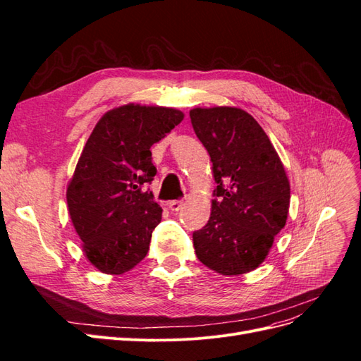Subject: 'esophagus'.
<instances>
[{"instance_id":"34e87169","label":"esophagus","mask_w":361,"mask_h":361,"mask_svg":"<svg viewBox=\"0 0 361 361\" xmlns=\"http://www.w3.org/2000/svg\"><path fill=\"white\" fill-rule=\"evenodd\" d=\"M182 206H183V200H171V202L169 203V207H170V209H171L173 212L180 211Z\"/></svg>"}]
</instances>
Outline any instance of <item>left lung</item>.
<instances>
[{"instance_id": "8db88e82", "label": "left lung", "mask_w": 361, "mask_h": 361, "mask_svg": "<svg viewBox=\"0 0 361 361\" xmlns=\"http://www.w3.org/2000/svg\"><path fill=\"white\" fill-rule=\"evenodd\" d=\"M216 182L209 221L192 233L195 255L223 276L245 274L268 256L286 224L290 187L265 130L241 108L190 111Z\"/></svg>"}]
</instances>
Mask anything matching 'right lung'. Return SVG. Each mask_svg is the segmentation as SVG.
<instances>
[{
    "instance_id": "add662e5",
    "label": "right lung",
    "mask_w": 361,
    "mask_h": 361,
    "mask_svg": "<svg viewBox=\"0 0 361 361\" xmlns=\"http://www.w3.org/2000/svg\"><path fill=\"white\" fill-rule=\"evenodd\" d=\"M174 108L128 104L102 116L68 185V207L90 264L123 274L143 260L162 209L147 190L152 145L178 126Z\"/></svg>"
}]
</instances>
